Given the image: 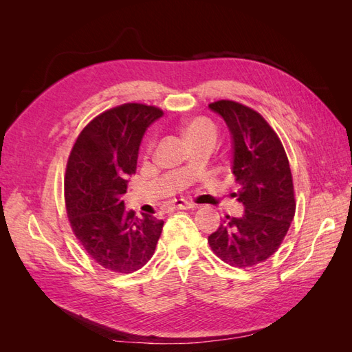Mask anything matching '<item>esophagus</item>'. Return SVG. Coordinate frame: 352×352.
Wrapping results in <instances>:
<instances>
[{
  "label": "esophagus",
  "instance_id": "esophagus-1",
  "mask_svg": "<svg viewBox=\"0 0 352 352\" xmlns=\"http://www.w3.org/2000/svg\"><path fill=\"white\" fill-rule=\"evenodd\" d=\"M173 207L177 208V210H186V208H194L195 206L190 204V202H188V201H185V199H176Z\"/></svg>",
  "mask_w": 352,
  "mask_h": 352
}]
</instances>
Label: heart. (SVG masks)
Masks as SVG:
<instances>
[{"label":"heart","instance_id":"b5f03b06","mask_svg":"<svg viewBox=\"0 0 352 352\" xmlns=\"http://www.w3.org/2000/svg\"><path fill=\"white\" fill-rule=\"evenodd\" d=\"M182 132L186 138V141L189 144L197 142V141H202V140H212L216 141L217 138V127L216 124L212 123L208 117H194L188 122L184 123ZM153 146V141H146L145 142V151H150Z\"/></svg>","mask_w":352,"mask_h":352}]
</instances>
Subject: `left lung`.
Returning a JSON list of instances; mask_svg holds the SVG:
<instances>
[{
    "label": "left lung",
    "instance_id": "8db88e82",
    "mask_svg": "<svg viewBox=\"0 0 352 352\" xmlns=\"http://www.w3.org/2000/svg\"><path fill=\"white\" fill-rule=\"evenodd\" d=\"M208 107L232 133L235 182L242 217L226 216L208 236L211 251L232 267L257 265L279 250L295 216L292 173L282 141L264 117L232 100Z\"/></svg>",
    "mask_w": 352,
    "mask_h": 352
}]
</instances>
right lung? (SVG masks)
I'll return each mask as SVG.
<instances>
[{"label": "right lung", "instance_id": "1", "mask_svg": "<svg viewBox=\"0 0 352 352\" xmlns=\"http://www.w3.org/2000/svg\"><path fill=\"white\" fill-rule=\"evenodd\" d=\"M162 116L154 105H117L83 127L67 160L65 201L72 230L89 257L114 273L144 267L162 235L163 220L136 217L122 199L146 127Z\"/></svg>", "mask_w": 352, "mask_h": 352}]
</instances>
